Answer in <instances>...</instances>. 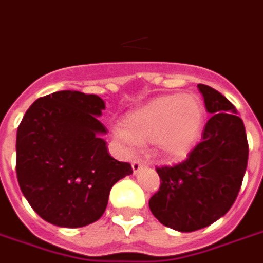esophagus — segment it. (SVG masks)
<instances>
[{
    "instance_id": "obj_1",
    "label": "esophagus",
    "mask_w": 263,
    "mask_h": 263,
    "mask_svg": "<svg viewBox=\"0 0 263 263\" xmlns=\"http://www.w3.org/2000/svg\"><path fill=\"white\" fill-rule=\"evenodd\" d=\"M144 166V163H143L142 161H134L132 162V170H134V174H136V173H139V170Z\"/></svg>"
}]
</instances>
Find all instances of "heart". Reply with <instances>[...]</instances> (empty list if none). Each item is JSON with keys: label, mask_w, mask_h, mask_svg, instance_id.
<instances>
[{"label": "heart", "mask_w": 263, "mask_h": 263, "mask_svg": "<svg viewBox=\"0 0 263 263\" xmlns=\"http://www.w3.org/2000/svg\"><path fill=\"white\" fill-rule=\"evenodd\" d=\"M204 120V108L196 96H159L139 106L123 120V131L115 135L123 142H151L155 153L166 159H178L189 153L197 140Z\"/></svg>", "instance_id": "b5f03b06"}]
</instances>
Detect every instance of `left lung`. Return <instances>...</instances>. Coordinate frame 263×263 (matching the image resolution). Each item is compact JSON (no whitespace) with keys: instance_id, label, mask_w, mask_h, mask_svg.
Returning a JSON list of instances; mask_svg holds the SVG:
<instances>
[{"instance_id":"8db88e82","label":"left lung","mask_w":263,"mask_h":263,"mask_svg":"<svg viewBox=\"0 0 263 263\" xmlns=\"http://www.w3.org/2000/svg\"><path fill=\"white\" fill-rule=\"evenodd\" d=\"M197 87L212 113L202 140L183 162L157 168L161 186L148 201L158 220L180 232L208 227L230 211L249 159L246 129L235 106L211 86Z\"/></svg>"}]
</instances>
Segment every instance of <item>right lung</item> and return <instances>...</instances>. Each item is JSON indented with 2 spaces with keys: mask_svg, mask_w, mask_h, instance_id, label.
I'll list each match as a JSON object with an SVG mask.
<instances>
[{
  "mask_svg": "<svg viewBox=\"0 0 263 263\" xmlns=\"http://www.w3.org/2000/svg\"><path fill=\"white\" fill-rule=\"evenodd\" d=\"M105 102L96 95L62 90L37 98L16 138L20 189L42 219L58 227L95 223L108 205L112 186L132 174L110 157L97 117Z\"/></svg>",
  "mask_w": 263,
  "mask_h": 263,
  "instance_id": "1",
  "label": "right lung"
}]
</instances>
